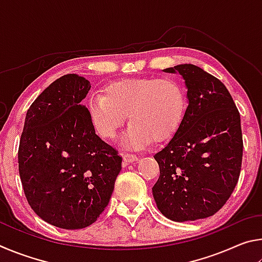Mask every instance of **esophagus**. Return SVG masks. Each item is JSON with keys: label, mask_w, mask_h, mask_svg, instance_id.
<instances>
[{"label": "esophagus", "mask_w": 262, "mask_h": 262, "mask_svg": "<svg viewBox=\"0 0 262 262\" xmlns=\"http://www.w3.org/2000/svg\"><path fill=\"white\" fill-rule=\"evenodd\" d=\"M123 161L126 163H132V162H136L139 161V156H136L135 154H132V152H126L123 155Z\"/></svg>", "instance_id": "34e87169"}]
</instances>
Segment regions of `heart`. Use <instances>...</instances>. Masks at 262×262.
<instances>
[{
  "instance_id": "1",
  "label": "heart",
  "mask_w": 262,
  "mask_h": 262,
  "mask_svg": "<svg viewBox=\"0 0 262 262\" xmlns=\"http://www.w3.org/2000/svg\"><path fill=\"white\" fill-rule=\"evenodd\" d=\"M86 108L97 134L106 140L115 137L128 115L132 123L122 143L137 149L174 134L183 121L186 97L173 78H128L106 85L104 96L92 95Z\"/></svg>"
}]
</instances>
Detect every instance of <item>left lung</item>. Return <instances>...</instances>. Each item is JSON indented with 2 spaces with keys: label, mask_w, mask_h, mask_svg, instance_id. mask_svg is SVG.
<instances>
[{
  "label": "left lung",
  "mask_w": 262,
  "mask_h": 262,
  "mask_svg": "<svg viewBox=\"0 0 262 262\" xmlns=\"http://www.w3.org/2000/svg\"><path fill=\"white\" fill-rule=\"evenodd\" d=\"M165 72L184 77L188 106L173 139L154 156L161 173L152 194L167 219H206L227 203L238 183L241 114L224 84L203 69L179 64Z\"/></svg>",
  "instance_id": "obj_1"
}]
</instances>
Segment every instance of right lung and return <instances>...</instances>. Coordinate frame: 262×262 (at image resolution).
I'll return each mask as SVG.
<instances>
[{
  "instance_id": "right-lung-1",
  "label": "right lung",
  "mask_w": 262,
  "mask_h": 262,
  "mask_svg": "<svg viewBox=\"0 0 262 262\" xmlns=\"http://www.w3.org/2000/svg\"><path fill=\"white\" fill-rule=\"evenodd\" d=\"M90 88L75 74L57 78L30 106L19 140L26 200L40 219L67 230L95 223L121 171L122 157L96 134L83 105Z\"/></svg>"
}]
</instances>
